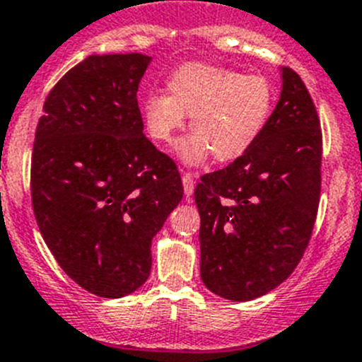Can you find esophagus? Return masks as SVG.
<instances>
[{
	"label": "esophagus",
	"instance_id": "1",
	"mask_svg": "<svg viewBox=\"0 0 362 362\" xmlns=\"http://www.w3.org/2000/svg\"><path fill=\"white\" fill-rule=\"evenodd\" d=\"M182 184H184L185 197H191L192 192H194V175L192 173L182 175Z\"/></svg>",
	"mask_w": 362,
	"mask_h": 362
}]
</instances>
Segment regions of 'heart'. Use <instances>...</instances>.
I'll use <instances>...</instances> for the list:
<instances>
[{"label": "heart", "mask_w": 362, "mask_h": 362, "mask_svg": "<svg viewBox=\"0 0 362 362\" xmlns=\"http://www.w3.org/2000/svg\"><path fill=\"white\" fill-rule=\"evenodd\" d=\"M168 93H151L143 101V121L157 143H171L191 116L192 134L180 141L184 164L200 165L209 157L232 162L245 155L261 135L273 109L275 90L261 74H245L212 64H187L175 71Z\"/></svg>", "instance_id": "b5f03b06"}]
</instances>
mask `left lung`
Returning <instances> with one entry per match:
<instances>
[{
  "instance_id": "obj_1",
  "label": "left lung",
  "mask_w": 362,
  "mask_h": 362,
  "mask_svg": "<svg viewBox=\"0 0 362 362\" xmlns=\"http://www.w3.org/2000/svg\"><path fill=\"white\" fill-rule=\"evenodd\" d=\"M322 191V128L305 83L282 67V93L250 150L194 189L200 275L221 298L248 302L303 257Z\"/></svg>"
}]
</instances>
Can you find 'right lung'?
<instances>
[{"instance_id": "right-lung-1", "label": "right lung", "mask_w": 362, "mask_h": 362, "mask_svg": "<svg viewBox=\"0 0 362 362\" xmlns=\"http://www.w3.org/2000/svg\"><path fill=\"white\" fill-rule=\"evenodd\" d=\"M150 62L87 57L49 90L37 124V225L66 275L101 298L146 282L151 239L184 197L175 162L143 134L137 89Z\"/></svg>"}]
</instances>
